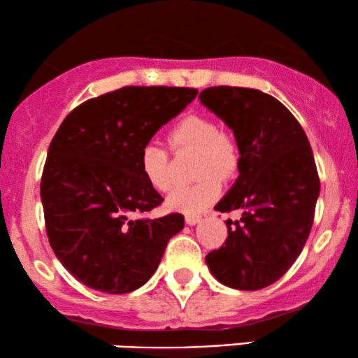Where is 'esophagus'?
<instances>
[{
    "label": "esophagus",
    "instance_id": "1",
    "mask_svg": "<svg viewBox=\"0 0 358 358\" xmlns=\"http://www.w3.org/2000/svg\"><path fill=\"white\" fill-rule=\"evenodd\" d=\"M185 222H187L188 225L199 224V222H200V215H187V217H185Z\"/></svg>",
    "mask_w": 358,
    "mask_h": 358
}]
</instances>
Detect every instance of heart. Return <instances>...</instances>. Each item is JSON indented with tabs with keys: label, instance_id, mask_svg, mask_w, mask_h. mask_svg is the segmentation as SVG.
I'll list each match as a JSON object with an SVG mask.
<instances>
[{
	"label": "heart",
	"instance_id": "1",
	"mask_svg": "<svg viewBox=\"0 0 358 358\" xmlns=\"http://www.w3.org/2000/svg\"><path fill=\"white\" fill-rule=\"evenodd\" d=\"M168 141L176 153L195 151L193 175L199 176L195 183L176 188L168 196V207L195 215L219 196V180L227 182L236 176L241 163L239 146L232 134L220 131L213 119L200 114L180 119L168 133ZM139 165L148 183L158 192H168L173 187L166 148L148 143L139 155Z\"/></svg>",
	"mask_w": 358,
	"mask_h": 358
}]
</instances>
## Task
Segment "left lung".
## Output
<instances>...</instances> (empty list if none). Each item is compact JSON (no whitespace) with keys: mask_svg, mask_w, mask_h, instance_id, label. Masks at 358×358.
<instances>
[{"mask_svg":"<svg viewBox=\"0 0 358 358\" xmlns=\"http://www.w3.org/2000/svg\"><path fill=\"white\" fill-rule=\"evenodd\" d=\"M207 106L234 131L239 178L215 210H241L222 248L205 261L222 285L262 289L276 282L305 248L320 193L313 151L296 117L276 97L248 87H208Z\"/></svg>","mask_w":358,"mask_h":358,"instance_id":"1","label":"left lung"}]
</instances>
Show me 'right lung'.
I'll use <instances>...</instances> for the list:
<instances>
[{
	"instance_id": "right-lung-1",
	"label": "right lung",
	"mask_w": 358,
	"mask_h": 358,
	"mask_svg": "<svg viewBox=\"0 0 358 358\" xmlns=\"http://www.w3.org/2000/svg\"><path fill=\"white\" fill-rule=\"evenodd\" d=\"M196 94L126 85L82 102L64 119L48 148L40 195L48 242L77 281L122 294L153 276L185 219H131L163 202L143 175L139 155Z\"/></svg>"
}]
</instances>
